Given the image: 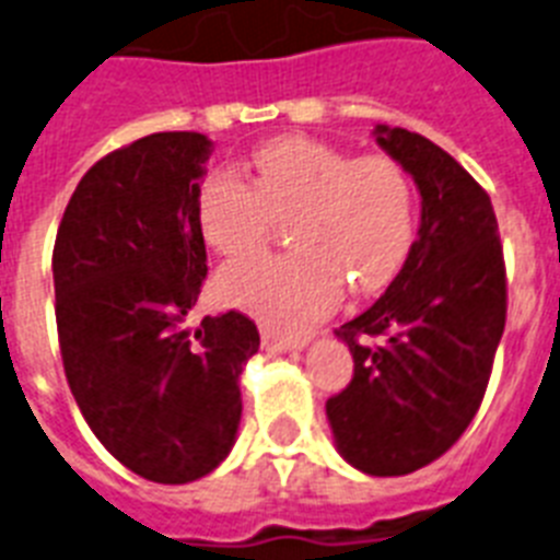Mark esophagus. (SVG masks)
Listing matches in <instances>:
<instances>
[{
    "instance_id": "esophagus-1",
    "label": "esophagus",
    "mask_w": 560,
    "mask_h": 560,
    "mask_svg": "<svg viewBox=\"0 0 560 560\" xmlns=\"http://www.w3.org/2000/svg\"><path fill=\"white\" fill-rule=\"evenodd\" d=\"M262 348L271 353L300 351V348H305V339H291V337H280V334L275 331H262Z\"/></svg>"
}]
</instances>
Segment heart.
<instances>
[{"label":"heart","mask_w":560,"mask_h":560,"mask_svg":"<svg viewBox=\"0 0 560 560\" xmlns=\"http://www.w3.org/2000/svg\"><path fill=\"white\" fill-rule=\"evenodd\" d=\"M294 252L252 255L218 275L223 303L277 331H303L342 285L374 294L402 271L417 237V195L388 155L353 158L312 138H275L252 158V184L214 172L200 184L198 226L218 255H243L291 214Z\"/></svg>","instance_id":"1"}]
</instances>
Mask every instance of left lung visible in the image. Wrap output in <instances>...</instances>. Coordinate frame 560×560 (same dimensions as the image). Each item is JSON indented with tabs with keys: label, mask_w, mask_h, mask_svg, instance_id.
<instances>
[{
	"label": "left lung",
	"mask_w": 560,
	"mask_h": 560,
	"mask_svg": "<svg viewBox=\"0 0 560 560\" xmlns=\"http://www.w3.org/2000/svg\"><path fill=\"white\" fill-rule=\"evenodd\" d=\"M374 136L417 184L422 223L388 291L337 331L353 380L326 413L348 465L405 476L451 451L476 417L508 319V277L493 203L470 172L419 132L376 124Z\"/></svg>",
	"instance_id": "8db88e82"
}]
</instances>
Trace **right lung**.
<instances>
[{
    "label": "right lung",
    "instance_id": "right-lung-1",
    "mask_svg": "<svg viewBox=\"0 0 560 560\" xmlns=\"http://www.w3.org/2000/svg\"><path fill=\"white\" fill-rule=\"evenodd\" d=\"M212 141L152 132L88 170L52 246L56 326L81 417L158 485L212 472L241 424V374L260 348L246 314L186 317L207 277L198 226Z\"/></svg>",
    "mask_w": 560,
    "mask_h": 560
}]
</instances>
